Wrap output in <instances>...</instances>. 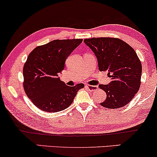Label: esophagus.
<instances>
[{"instance_id":"obj_1","label":"esophagus","mask_w":157,"mask_h":157,"mask_svg":"<svg viewBox=\"0 0 157 157\" xmlns=\"http://www.w3.org/2000/svg\"><path fill=\"white\" fill-rule=\"evenodd\" d=\"M85 87L87 88V89H89V90H90V91H92V92H93V91L97 90V89H98V86H89V85H86Z\"/></svg>"}]
</instances>
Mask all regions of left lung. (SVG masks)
Masks as SVG:
<instances>
[{
	"label": "left lung",
	"instance_id": "8db88e82",
	"mask_svg": "<svg viewBox=\"0 0 157 157\" xmlns=\"http://www.w3.org/2000/svg\"><path fill=\"white\" fill-rule=\"evenodd\" d=\"M98 59L101 71H108L112 81L99 85L106 94L101 105L118 109L130 103L141 85L142 64L131 46L118 38L100 37L84 39Z\"/></svg>",
	"mask_w": 157,
	"mask_h": 157
}]
</instances>
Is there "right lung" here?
<instances>
[{
    "mask_svg": "<svg viewBox=\"0 0 157 157\" xmlns=\"http://www.w3.org/2000/svg\"><path fill=\"white\" fill-rule=\"evenodd\" d=\"M82 39H56L31 51L23 68L24 89L36 106L48 113L66 109L74 101L82 83L68 86L61 81L59 73L65 62Z\"/></svg>",
    "mask_w": 157,
    "mask_h": 157,
    "instance_id": "add662e5",
    "label": "right lung"
}]
</instances>
